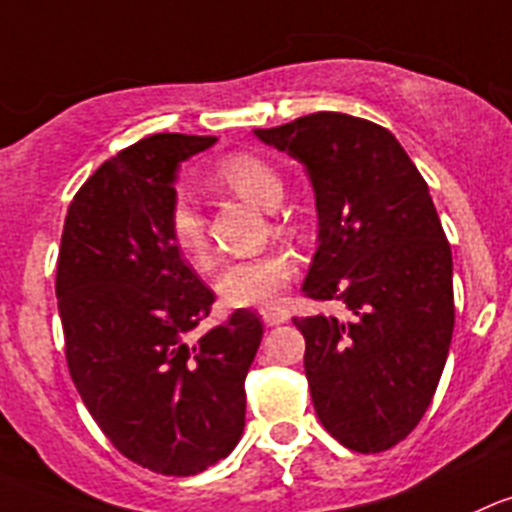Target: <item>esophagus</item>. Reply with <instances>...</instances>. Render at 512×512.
Returning <instances> with one entry per match:
<instances>
[{
  "instance_id": "obj_1",
  "label": "esophagus",
  "mask_w": 512,
  "mask_h": 512,
  "mask_svg": "<svg viewBox=\"0 0 512 512\" xmlns=\"http://www.w3.org/2000/svg\"><path fill=\"white\" fill-rule=\"evenodd\" d=\"M260 315L265 326H280V323H285L290 318L288 310H280V308H265Z\"/></svg>"
}]
</instances>
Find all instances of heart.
<instances>
[{
	"instance_id": "heart-1",
	"label": "heart",
	"mask_w": 512,
	"mask_h": 512,
	"mask_svg": "<svg viewBox=\"0 0 512 512\" xmlns=\"http://www.w3.org/2000/svg\"><path fill=\"white\" fill-rule=\"evenodd\" d=\"M212 181L234 197L275 209L283 199L280 174L255 154H229L214 166ZM171 240L181 255L202 265L209 255L204 219L189 202H176L169 217ZM295 275V257L288 250H270L257 257L234 260L219 272L217 293L229 308H267L280 303Z\"/></svg>"
}]
</instances>
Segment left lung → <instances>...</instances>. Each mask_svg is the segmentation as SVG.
Returning <instances> with one entry per match:
<instances>
[{
    "label": "left lung",
    "instance_id": "1",
    "mask_svg": "<svg viewBox=\"0 0 512 512\" xmlns=\"http://www.w3.org/2000/svg\"><path fill=\"white\" fill-rule=\"evenodd\" d=\"M255 133L313 181L318 250L305 298L351 310L348 321L293 318L315 414L348 450H391L432 404L455 328L452 250L427 181L366 118L310 113Z\"/></svg>",
    "mask_w": 512,
    "mask_h": 512
}]
</instances>
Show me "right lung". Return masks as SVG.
Instances as JSON below:
<instances>
[{
  "instance_id": "right-lung-1",
  "label": "right lung",
  "mask_w": 512,
  "mask_h": 512,
  "mask_svg": "<svg viewBox=\"0 0 512 512\" xmlns=\"http://www.w3.org/2000/svg\"><path fill=\"white\" fill-rule=\"evenodd\" d=\"M214 141L154 133L98 166L70 202L57 257L70 379L113 447L159 475H197L234 450L262 341L245 308L191 341L214 293L181 257L169 217L176 166Z\"/></svg>"
}]
</instances>
